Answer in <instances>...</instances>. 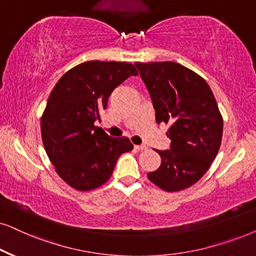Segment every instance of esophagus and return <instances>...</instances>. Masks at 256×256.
<instances>
[{"instance_id":"1","label":"esophagus","mask_w":256,"mask_h":256,"mask_svg":"<svg viewBox=\"0 0 256 256\" xmlns=\"http://www.w3.org/2000/svg\"><path fill=\"white\" fill-rule=\"evenodd\" d=\"M134 148L136 149V150L142 152V150H146V149H147V146H135Z\"/></svg>"}]
</instances>
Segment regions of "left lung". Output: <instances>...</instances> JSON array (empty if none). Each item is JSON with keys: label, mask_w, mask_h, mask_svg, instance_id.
<instances>
[{"label": "left lung", "mask_w": 256, "mask_h": 256, "mask_svg": "<svg viewBox=\"0 0 256 256\" xmlns=\"http://www.w3.org/2000/svg\"><path fill=\"white\" fill-rule=\"evenodd\" d=\"M150 95L156 122L168 124V150H158L161 166L148 172L152 184L178 192L200 180L216 158L224 120L207 82L175 62L135 63Z\"/></svg>", "instance_id": "8db88e82"}]
</instances>
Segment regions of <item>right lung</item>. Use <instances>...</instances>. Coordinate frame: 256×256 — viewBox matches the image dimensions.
Here are the masks:
<instances>
[{
    "label": "right lung",
    "mask_w": 256,
    "mask_h": 256,
    "mask_svg": "<svg viewBox=\"0 0 256 256\" xmlns=\"http://www.w3.org/2000/svg\"><path fill=\"white\" fill-rule=\"evenodd\" d=\"M138 72L132 63L89 61L68 70L52 89L41 118L42 141L62 180L78 190L107 182L132 144L95 124L112 90Z\"/></svg>",
    "instance_id": "right-lung-1"
}]
</instances>
